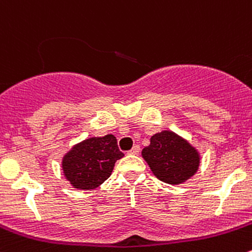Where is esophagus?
Returning a JSON list of instances; mask_svg holds the SVG:
<instances>
[{
	"label": "esophagus",
	"mask_w": 252,
	"mask_h": 252,
	"mask_svg": "<svg viewBox=\"0 0 252 252\" xmlns=\"http://www.w3.org/2000/svg\"><path fill=\"white\" fill-rule=\"evenodd\" d=\"M139 151H141V148H139L138 144H136V146H133V148L129 149L128 154H138Z\"/></svg>",
	"instance_id": "obj_1"
}]
</instances>
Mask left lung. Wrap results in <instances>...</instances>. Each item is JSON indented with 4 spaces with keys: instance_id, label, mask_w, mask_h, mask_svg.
<instances>
[{
    "instance_id": "8db88e82",
    "label": "left lung",
    "mask_w": 252,
    "mask_h": 252,
    "mask_svg": "<svg viewBox=\"0 0 252 252\" xmlns=\"http://www.w3.org/2000/svg\"><path fill=\"white\" fill-rule=\"evenodd\" d=\"M142 157L159 180L171 185L188 180L200 165L196 149L170 131L154 134L151 144L142 151Z\"/></svg>"
}]
</instances>
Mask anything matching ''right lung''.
Returning <instances> with one entry per match:
<instances>
[{"label": "right lung", "instance_id": "add662e5", "mask_svg": "<svg viewBox=\"0 0 252 252\" xmlns=\"http://www.w3.org/2000/svg\"><path fill=\"white\" fill-rule=\"evenodd\" d=\"M123 157L115 136L93 137L77 144L64 156L62 169L74 188L91 190L98 188L111 175L116 160Z\"/></svg>", "mask_w": 252, "mask_h": 252}]
</instances>
